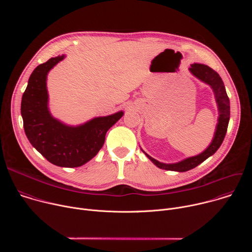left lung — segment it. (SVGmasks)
I'll return each instance as SVG.
<instances>
[{"instance_id": "8db88e82", "label": "left lung", "mask_w": 252, "mask_h": 252, "mask_svg": "<svg viewBox=\"0 0 252 252\" xmlns=\"http://www.w3.org/2000/svg\"><path fill=\"white\" fill-rule=\"evenodd\" d=\"M189 70L191 71V74L194 75L197 79L208 84L214 92L215 98H217V102L219 105V111H220V118H219L218 126H217V131H215L214 137L210 143V146L203 153H201L198 156L189 158L177 163L166 164V163L159 162L142 151L158 167L161 169L184 172V171H188L189 169L194 168L195 166H197L199 163L204 161L206 158H208L210 156H212L220 149L227 131L228 122L230 117V103H229V98L227 96L225 87L221 78L220 77V75L217 73V71L206 64L193 63L189 67Z\"/></svg>"}]
</instances>
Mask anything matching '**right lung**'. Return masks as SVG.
<instances>
[{"mask_svg":"<svg viewBox=\"0 0 252 252\" xmlns=\"http://www.w3.org/2000/svg\"><path fill=\"white\" fill-rule=\"evenodd\" d=\"M63 59L52 58L33 69L22 97L21 114L28 139L47 160L58 166L77 167L98 153L106 131L124 113L95 118L76 127L54 119L48 109L46 81L49 70Z\"/></svg>","mask_w":252,"mask_h":252,"instance_id":"add662e5","label":"right lung"}]
</instances>
